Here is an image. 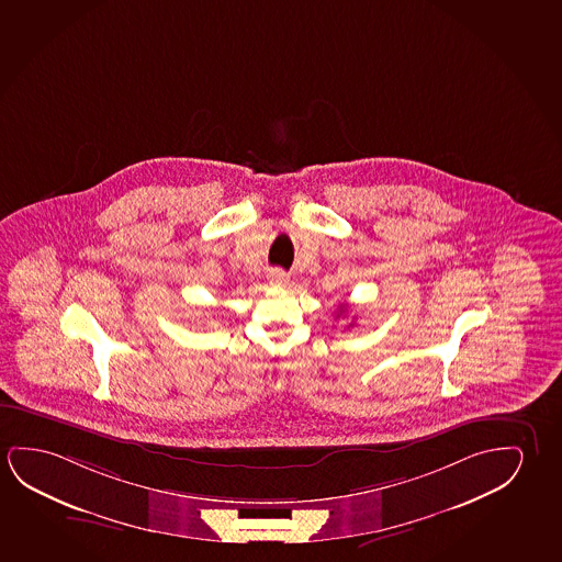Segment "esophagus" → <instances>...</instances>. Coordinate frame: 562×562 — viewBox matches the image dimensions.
<instances>
[{"mask_svg":"<svg viewBox=\"0 0 562 562\" xmlns=\"http://www.w3.org/2000/svg\"><path fill=\"white\" fill-rule=\"evenodd\" d=\"M271 283L273 285L285 286L289 283V276H286L283 269H276L273 273H271Z\"/></svg>","mask_w":562,"mask_h":562,"instance_id":"1","label":"esophagus"}]
</instances>
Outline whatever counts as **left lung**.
<instances>
[{
	"instance_id": "left-lung-1",
	"label": "left lung",
	"mask_w": 562,
	"mask_h": 562,
	"mask_svg": "<svg viewBox=\"0 0 562 562\" xmlns=\"http://www.w3.org/2000/svg\"><path fill=\"white\" fill-rule=\"evenodd\" d=\"M345 312V308H341V312H339V314H344ZM339 314H337V316H339Z\"/></svg>"
}]
</instances>
